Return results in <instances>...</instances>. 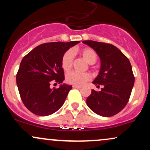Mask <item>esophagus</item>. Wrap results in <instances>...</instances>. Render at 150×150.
<instances>
[{
	"instance_id": "obj_1",
	"label": "esophagus",
	"mask_w": 150,
	"mask_h": 150,
	"mask_svg": "<svg viewBox=\"0 0 150 150\" xmlns=\"http://www.w3.org/2000/svg\"><path fill=\"white\" fill-rule=\"evenodd\" d=\"M73 88H76V89H81V88H82V87H80V86H76V85H73Z\"/></svg>"
}]
</instances>
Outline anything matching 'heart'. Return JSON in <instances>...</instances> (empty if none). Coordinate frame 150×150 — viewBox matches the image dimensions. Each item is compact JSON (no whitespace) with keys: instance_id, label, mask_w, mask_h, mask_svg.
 I'll use <instances>...</instances> for the list:
<instances>
[{"instance_id":"1","label":"heart","mask_w":150,"mask_h":150,"mask_svg":"<svg viewBox=\"0 0 150 150\" xmlns=\"http://www.w3.org/2000/svg\"><path fill=\"white\" fill-rule=\"evenodd\" d=\"M82 56L89 64H94L97 59L96 51L91 48H85L80 51ZM74 54L72 50H68L64 53L61 60V65L63 69L68 71L72 68L73 64ZM91 80V75L89 73H79L72 71L66 75V81L68 83L76 86H82Z\"/></svg>"}]
</instances>
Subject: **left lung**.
<instances>
[{"label":"left lung","mask_w":150,"mask_h":150,"mask_svg":"<svg viewBox=\"0 0 150 150\" xmlns=\"http://www.w3.org/2000/svg\"><path fill=\"white\" fill-rule=\"evenodd\" d=\"M82 43L94 49L101 60L99 73L93 84L103 87L99 92L92 89L86 100L87 106L99 116H114L128 104L135 82L130 61L112 44L91 40Z\"/></svg>","instance_id":"1"}]
</instances>
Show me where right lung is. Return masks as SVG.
Returning a JSON list of instances; mask_svg holds the SVG:
<instances>
[{
  "label": "right lung",
  "mask_w": 150,
  "mask_h": 150,
  "mask_svg": "<svg viewBox=\"0 0 150 150\" xmlns=\"http://www.w3.org/2000/svg\"><path fill=\"white\" fill-rule=\"evenodd\" d=\"M79 42L45 43L22 58L16 82L22 102L31 112L49 116L64 104L72 86L61 84L65 79L61 60L65 51ZM52 83L61 85L58 88H51Z\"/></svg>",
  "instance_id": "1"
}]
</instances>
